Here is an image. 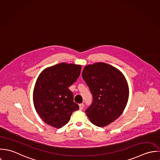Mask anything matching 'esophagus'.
Instances as JSON below:
<instances>
[{
	"mask_svg": "<svg viewBox=\"0 0 160 160\" xmlns=\"http://www.w3.org/2000/svg\"><path fill=\"white\" fill-rule=\"evenodd\" d=\"M79 108L80 110H83V108H84V104L83 103H81L79 104Z\"/></svg>",
	"mask_w": 160,
	"mask_h": 160,
	"instance_id": "1",
	"label": "esophagus"
}]
</instances>
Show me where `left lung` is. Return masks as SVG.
I'll list each match as a JSON object with an SVG mask.
<instances>
[{
	"mask_svg": "<svg viewBox=\"0 0 160 160\" xmlns=\"http://www.w3.org/2000/svg\"><path fill=\"white\" fill-rule=\"evenodd\" d=\"M82 77L93 96L85 113L96 126H108L121 115L128 103V87L125 77L116 67L98 62L85 66Z\"/></svg>",
	"mask_w": 160,
	"mask_h": 160,
	"instance_id": "left-lung-1",
	"label": "left lung"
}]
</instances>
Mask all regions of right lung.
I'll return each instance as SVG.
<instances>
[{"mask_svg":"<svg viewBox=\"0 0 160 160\" xmlns=\"http://www.w3.org/2000/svg\"><path fill=\"white\" fill-rule=\"evenodd\" d=\"M80 65L61 63L45 68L39 75L34 88L33 102L40 118L49 126L61 128L72 112L79 109L68 89L79 77Z\"/></svg>","mask_w":160,"mask_h":160,"instance_id":"obj_1","label":"right lung"}]
</instances>
